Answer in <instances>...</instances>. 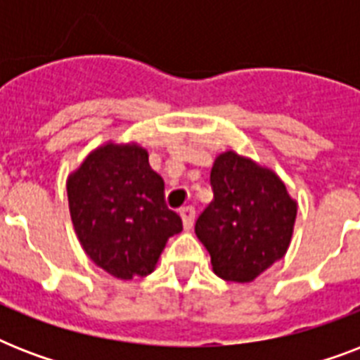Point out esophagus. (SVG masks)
Returning a JSON list of instances; mask_svg holds the SVG:
<instances>
[{
	"label": "esophagus",
	"instance_id": "34e87169",
	"mask_svg": "<svg viewBox=\"0 0 360 360\" xmlns=\"http://www.w3.org/2000/svg\"><path fill=\"white\" fill-rule=\"evenodd\" d=\"M181 219H183V226H185V230H191L192 224H194V217H196V209L192 207V205H186L179 211Z\"/></svg>",
	"mask_w": 360,
	"mask_h": 360
}]
</instances>
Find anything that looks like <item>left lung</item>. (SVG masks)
<instances>
[{
    "label": "left lung",
    "instance_id": "1",
    "mask_svg": "<svg viewBox=\"0 0 360 360\" xmlns=\"http://www.w3.org/2000/svg\"><path fill=\"white\" fill-rule=\"evenodd\" d=\"M211 186L214 200L198 217L194 231L211 254L217 276L252 282L288 252L295 200L274 172L233 151L217 157Z\"/></svg>",
    "mask_w": 360,
    "mask_h": 360
}]
</instances>
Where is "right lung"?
<instances>
[{
    "label": "right lung",
    "mask_w": 360,
    "mask_h": 360,
    "mask_svg": "<svg viewBox=\"0 0 360 360\" xmlns=\"http://www.w3.org/2000/svg\"><path fill=\"white\" fill-rule=\"evenodd\" d=\"M70 219L91 262L115 278L147 276L168 239L183 230L162 177L136 143H106L67 179Z\"/></svg>",
    "instance_id": "add662e5"
}]
</instances>
